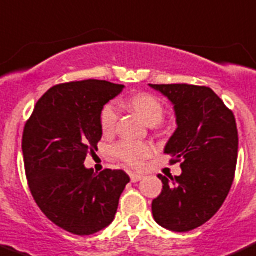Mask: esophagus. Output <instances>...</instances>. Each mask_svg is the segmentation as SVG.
I'll use <instances>...</instances> for the list:
<instances>
[{"label": "esophagus", "instance_id": "obj_1", "mask_svg": "<svg viewBox=\"0 0 256 256\" xmlns=\"http://www.w3.org/2000/svg\"><path fill=\"white\" fill-rule=\"evenodd\" d=\"M130 178H131V182L136 183V182H140L142 179H144V176H142V174L131 173V174H130Z\"/></svg>", "mask_w": 256, "mask_h": 256}]
</instances>
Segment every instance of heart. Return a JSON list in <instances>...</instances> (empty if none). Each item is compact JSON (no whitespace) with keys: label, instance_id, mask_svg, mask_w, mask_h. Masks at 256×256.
Instances as JSON below:
<instances>
[{"label":"heart","instance_id":"obj_1","mask_svg":"<svg viewBox=\"0 0 256 256\" xmlns=\"http://www.w3.org/2000/svg\"><path fill=\"white\" fill-rule=\"evenodd\" d=\"M120 104L138 112L149 125H156L160 122L166 112L160 100L150 93H139L128 100H122ZM118 117H120V111L114 102H110L102 108L100 121H101L102 132L104 135H111L116 131ZM152 152H154V146L145 142L122 140L114 146V156L132 168H140L144 164L145 159L152 156Z\"/></svg>","mask_w":256,"mask_h":256}]
</instances>
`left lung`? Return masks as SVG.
<instances>
[{"label":"left lung","mask_w":256,"mask_h":256,"mask_svg":"<svg viewBox=\"0 0 256 256\" xmlns=\"http://www.w3.org/2000/svg\"><path fill=\"white\" fill-rule=\"evenodd\" d=\"M150 87L174 104L178 128L164 152L182 166L179 176H158L163 190L152 200V216L162 228L187 232L212 218L230 192L238 149L235 116L204 86Z\"/></svg>","instance_id":"obj_1"}]
</instances>
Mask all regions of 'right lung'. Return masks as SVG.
Here are the masks:
<instances>
[{"instance_id": "1", "label": "right lung", "mask_w": 256, "mask_h": 256, "mask_svg": "<svg viewBox=\"0 0 256 256\" xmlns=\"http://www.w3.org/2000/svg\"><path fill=\"white\" fill-rule=\"evenodd\" d=\"M124 87L97 80L56 84L25 124L22 152L31 194L50 221L74 235L107 228L130 182L124 170L97 174L83 166L102 138V108Z\"/></svg>"}]
</instances>
